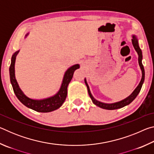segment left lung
<instances>
[{"instance_id":"8db88e82","label":"left lung","mask_w":154,"mask_h":154,"mask_svg":"<svg viewBox=\"0 0 154 154\" xmlns=\"http://www.w3.org/2000/svg\"><path fill=\"white\" fill-rule=\"evenodd\" d=\"M132 45H133V47L135 50L137 52L138 56H139V64L140 68V70L142 71V77L141 79H140V82L139 83V84L138 85V86L136 88L133 92H132L131 94H130L129 96H128L127 98H126L124 100H122L121 101H119V102L117 103H104L102 102H100L93 97V96L92 95V94L90 92V90L89 88V85H88L86 79L85 78V83L86 85L87 88H88V94H89L90 97L92 99L93 103L96 105V106H99V107L104 109H107V110H114V109H120L124 107V106H126L128 105H129L130 103H131L132 101H133L135 98L137 97V95L139 94V93L140 92V89H141L143 83L144 82L145 80V70H144V67H143V65L142 64V59H143V55H142V51L141 49H140L139 45V42H138V39L137 38V36L135 35L132 36Z\"/></svg>"}]
</instances>
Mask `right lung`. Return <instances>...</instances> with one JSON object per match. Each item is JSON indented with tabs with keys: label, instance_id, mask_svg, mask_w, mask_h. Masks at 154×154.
<instances>
[{
	"label": "right lung",
	"instance_id": "1",
	"mask_svg": "<svg viewBox=\"0 0 154 154\" xmlns=\"http://www.w3.org/2000/svg\"><path fill=\"white\" fill-rule=\"evenodd\" d=\"M28 35V33L26 35V36ZM19 51H20L18 50L13 54L11 65H10L9 67L10 81H11L14 92L18 98V100L27 107L32 109L34 111L41 112V113H48V112L55 111L60 107L66 98L67 87L69 85V83L72 79L75 70L79 68V64H75L67 69V71L64 73L61 87L55 95L47 98L41 99V100H35V99L28 98V96L24 94L22 90L20 89L19 85L17 82V80L15 79V62L16 56L17 54L19 53Z\"/></svg>",
	"mask_w": 154,
	"mask_h": 154
}]
</instances>
